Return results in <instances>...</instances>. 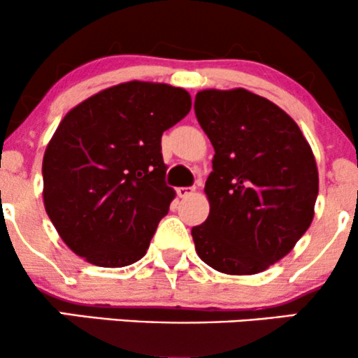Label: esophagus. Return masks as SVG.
I'll return each mask as SVG.
<instances>
[{
	"instance_id": "obj_1",
	"label": "esophagus",
	"mask_w": 358,
	"mask_h": 358,
	"mask_svg": "<svg viewBox=\"0 0 358 358\" xmlns=\"http://www.w3.org/2000/svg\"><path fill=\"white\" fill-rule=\"evenodd\" d=\"M193 192H195V188H193V187H180V188H176V193H178L180 199H187V196L193 195Z\"/></svg>"
}]
</instances>
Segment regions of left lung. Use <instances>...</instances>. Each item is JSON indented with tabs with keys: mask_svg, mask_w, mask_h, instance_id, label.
Returning a JSON list of instances; mask_svg holds the SVG:
<instances>
[{
	"mask_svg": "<svg viewBox=\"0 0 358 358\" xmlns=\"http://www.w3.org/2000/svg\"><path fill=\"white\" fill-rule=\"evenodd\" d=\"M195 114L215 150L205 182L210 213L192 229L196 254L220 273H262L313 220V151L285 110L245 89L200 90Z\"/></svg>",
	"mask_w": 358,
	"mask_h": 358,
	"instance_id": "8db88e82",
	"label": "left lung"
}]
</instances>
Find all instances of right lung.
Instances as JSON below:
<instances>
[{
	"label": "right lung",
	"mask_w": 358,
	"mask_h": 358,
	"mask_svg": "<svg viewBox=\"0 0 358 358\" xmlns=\"http://www.w3.org/2000/svg\"><path fill=\"white\" fill-rule=\"evenodd\" d=\"M190 109L182 87L131 80L65 114L45 150L43 203L72 252L101 268L145 256L175 199L162 134Z\"/></svg>",
	"instance_id": "1"
}]
</instances>
